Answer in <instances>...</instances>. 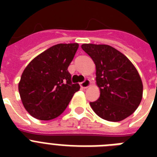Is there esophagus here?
<instances>
[{"instance_id": "34e87169", "label": "esophagus", "mask_w": 157, "mask_h": 157, "mask_svg": "<svg viewBox=\"0 0 157 157\" xmlns=\"http://www.w3.org/2000/svg\"><path fill=\"white\" fill-rule=\"evenodd\" d=\"M80 86H81V87L82 89H87L88 87H90V81L89 79H86V80H85L83 82H81V83H80Z\"/></svg>"}]
</instances>
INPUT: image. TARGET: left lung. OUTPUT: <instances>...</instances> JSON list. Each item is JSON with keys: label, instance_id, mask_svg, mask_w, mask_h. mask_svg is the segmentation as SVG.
Masks as SVG:
<instances>
[{"label": "left lung", "instance_id": "left-lung-1", "mask_svg": "<svg viewBox=\"0 0 157 157\" xmlns=\"http://www.w3.org/2000/svg\"><path fill=\"white\" fill-rule=\"evenodd\" d=\"M82 50L96 67V84L100 97L90 103L98 117L121 121L138 108L143 98V82L130 60L107 45L83 44Z\"/></svg>", "mask_w": 157, "mask_h": 157}]
</instances>
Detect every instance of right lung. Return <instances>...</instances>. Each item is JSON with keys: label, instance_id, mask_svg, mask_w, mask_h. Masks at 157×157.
Wrapping results in <instances>:
<instances>
[{"label": "right lung", "instance_id": "right-lung-1", "mask_svg": "<svg viewBox=\"0 0 157 157\" xmlns=\"http://www.w3.org/2000/svg\"><path fill=\"white\" fill-rule=\"evenodd\" d=\"M79 45L58 44L34 58L24 69L18 92L25 109L36 119L50 121L64 112L80 90L67 71Z\"/></svg>", "mask_w": 157, "mask_h": 157}]
</instances>
